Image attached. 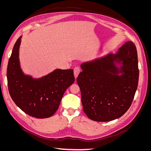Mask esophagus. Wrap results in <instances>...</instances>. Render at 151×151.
Listing matches in <instances>:
<instances>
[{"label": "esophagus", "instance_id": "obj_1", "mask_svg": "<svg viewBox=\"0 0 151 151\" xmlns=\"http://www.w3.org/2000/svg\"><path fill=\"white\" fill-rule=\"evenodd\" d=\"M80 71H81V70H80V68H79V67H76L74 68V76H75V78H76V79L77 78V76H78Z\"/></svg>", "mask_w": 151, "mask_h": 151}]
</instances>
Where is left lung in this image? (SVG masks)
<instances>
[{
	"mask_svg": "<svg viewBox=\"0 0 151 151\" xmlns=\"http://www.w3.org/2000/svg\"><path fill=\"white\" fill-rule=\"evenodd\" d=\"M81 67L83 71L77 83L84 112L89 119L109 122L124 115L138 86L139 70L134 43L127 42L116 53L84 62Z\"/></svg>",
	"mask_w": 151,
	"mask_h": 151,
	"instance_id": "obj_1",
	"label": "left lung"
}]
</instances>
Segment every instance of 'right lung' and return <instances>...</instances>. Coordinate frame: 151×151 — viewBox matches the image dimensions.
<instances>
[{
  "mask_svg": "<svg viewBox=\"0 0 151 151\" xmlns=\"http://www.w3.org/2000/svg\"><path fill=\"white\" fill-rule=\"evenodd\" d=\"M21 37L16 41L8 62L9 92L13 101L28 115L49 118L57 110L65 90L74 83V70L58 68L38 79L25 75L19 58Z\"/></svg>",
  "mask_w": 151,
  "mask_h": 151,
  "instance_id": "add662e5",
  "label": "right lung"
}]
</instances>
